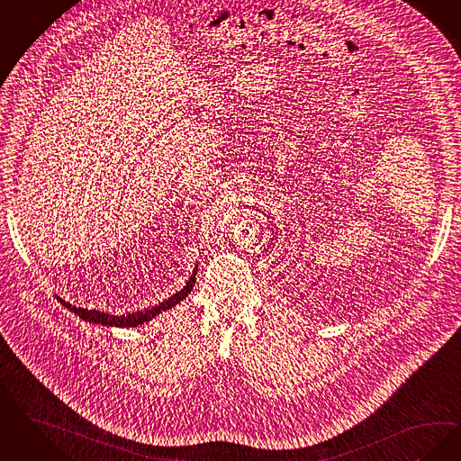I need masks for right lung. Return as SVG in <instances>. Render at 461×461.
<instances>
[{
	"mask_svg": "<svg viewBox=\"0 0 461 461\" xmlns=\"http://www.w3.org/2000/svg\"><path fill=\"white\" fill-rule=\"evenodd\" d=\"M195 275H197V271H194V275L186 281V286H185L184 290H180L178 294H175L171 298H167L163 303H159V305H156V307H152V309H148V311L129 313V315H113V313L101 312V311H89V309L75 307V305L65 302V300H59V302H61L67 309H70L72 312L77 313L78 317H82V319L87 321V322L103 324V326H116V328H135V326L148 322L152 317H156L158 313L165 312L167 309L175 307L178 302L185 300V298L188 296V294L192 292L194 285H195Z\"/></svg>",
	"mask_w": 461,
	"mask_h": 461,
	"instance_id": "right-lung-1",
	"label": "right lung"
}]
</instances>
